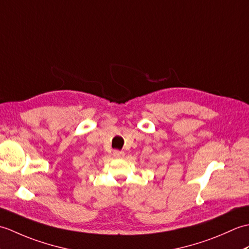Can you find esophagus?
<instances>
[{
  "label": "esophagus",
  "mask_w": 249,
  "mask_h": 249,
  "mask_svg": "<svg viewBox=\"0 0 249 249\" xmlns=\"http://www.w3.org/2000/svg\"><path fill=\"white\" fill-rule=\"evenodd\" d=\"M113 156L115 158H123L125 156V153L123 151H119V150H114L113 151Z\"/></svg>",
  "instance_id": "esophagus-1"
}]
</instances>
